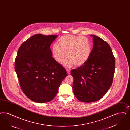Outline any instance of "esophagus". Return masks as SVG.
<instances>
[{
	"mask_svg": "<svg viewBox=\"0 0 130 130\" xmlns=\"http://www.w3.org/2000/svg\"><path fill=\"white\" fill-rule=\"evenodd\" d=\"M66 72H67L68 74H70V73H71V72H70V71L69 70H68V69H67L66 70Z\"/></svg>",
	"mask_w": 130,
	"mask_h": 130,
	"instance_id": "1",
	"label": "esophagus"
}]
</instances>
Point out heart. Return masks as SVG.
Returning a JSON list of instances; mask_svg holds the SVG:
<instances>
[{
  "label": "heart",
  "instance_id": "heart-1",
  "mask_svg": "<svg viewBox=\"0 0 130 130\" xmlns=\"http://www.w3.org/2000/svg\"><path fill=\"white\" fill-rule=\"evenodd\" d=\"M58 44L52 47V54L56 62H61L65 67L71 68L74 65L81 67L89 59L91 53V45L86 38L67 35L58 39Z\"/></svg>",
  "mask_w": 130,
  "mask_h": 130
}]
</instances>
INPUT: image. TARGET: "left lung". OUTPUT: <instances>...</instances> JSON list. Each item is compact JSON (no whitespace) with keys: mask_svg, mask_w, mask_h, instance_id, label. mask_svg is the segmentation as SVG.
<instances>
[{"mask_svg":"<svg viewBox=\"0 0 130 130\" xmlns=\"http://www.w3.org/2000/svg\"><path fill=\"white\" fill-rule=\"evenodd\" d=\"M93 47L89 58L83 66L73 69L72 90L75 97L83 102L96 101L112 85L115 61L109 45L98 36L90 35Z\"/></svg>","mask_w":130,"mask_h":130,"instance_id":"left-lung-1","label":"left lung"}]
</instances>
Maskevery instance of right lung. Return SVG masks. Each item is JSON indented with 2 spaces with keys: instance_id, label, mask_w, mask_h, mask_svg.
<instances>
[{
  "instance_id": "1",
  "label": "right lung",
  "mask_w": 130,
  "mask_h": 130,
  "mask_svg": "<svg viewBox=\"0 0 130 130\" xmlns=\"http://www.w3.org/2000/svg\"><path fill=\"white\" fill-rule=\"evenodd\" d=\"M57 36L36 34L18 50L15 70L23 92L32 101L46 103L54 99L67 73L52 57L50 45Z\"/></svg>"
}]
</instances>
